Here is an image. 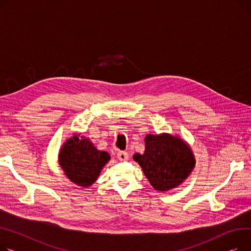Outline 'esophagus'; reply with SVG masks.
<instances>
[{
	"label": "esophagus",
	"mask_w": 251,
	"mask_h": 251,
	"mask_svg": "<svg viewBox=\"0 0 251 251\" xmlns=\"http://www.w3.org/2000/svg\"><path fill=\"white\" fill-rule=\"evenodd\" d=\"M117 158H119L120 161H126L128 159V154L125 151H120L117 153Z\"/></svg>",
	"instance_id": "1"
}]
</instances>
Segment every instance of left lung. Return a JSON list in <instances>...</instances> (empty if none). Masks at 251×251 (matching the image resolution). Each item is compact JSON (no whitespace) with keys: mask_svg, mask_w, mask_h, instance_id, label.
<instances>
[{"mask_svg":"<svg viewBox=\"0 0 251 251\" xmlns=\"http://www.w3.org/2000/svg\"><path fill=\"white\" fill-rule=\"evenodd\" d=\"M145 144V152L136 153L132 158L156 190L167 191L177 187L195 168L193 151L178 137L169 134L147 135Z\"/></svg>","mask_w":251,"mask_h":251,"instance_id":"left-lung-1","label":"left lung"}]
</instances>
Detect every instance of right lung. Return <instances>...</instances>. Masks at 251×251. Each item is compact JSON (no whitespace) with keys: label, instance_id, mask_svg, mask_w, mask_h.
<instances>
[{"label":"right lung","instance_id":"add662e5","mask_svg":"<svg viewBox=\"0 0 251 251\" xmlns=\"http://www.w3.org/2000/svg\"><path fill=\"white\" fill-rule=\"evenodd\" d=\"M110 160L105 151L97 150L89 139L74 134L67 140L58 155V162L67 177L79 186L92 185Z\"/></svg>","mask_w":251,"mask_h":251}]
</instances>
